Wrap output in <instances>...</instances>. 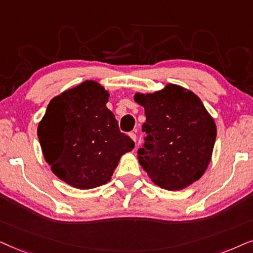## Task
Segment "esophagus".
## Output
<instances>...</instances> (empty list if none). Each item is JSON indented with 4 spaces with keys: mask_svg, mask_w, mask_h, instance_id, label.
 <instances>
[{
    "mask_svg": "<svg viewBox=\"0 0 253 253\" xmlns=\"http://www.w3.org/2000/svg\"><path fill=\"white\" fill-rule=\"evenodd\" d=\"M129 136H130V139H132V140L134 141V142L136 143V134H135V133H130Z\"/></svg>",
    "mask_w": 253,
    "mask_h": 253,
    "instance_id": "obj_1",
    "label": "esophagus"
}]
</instances>
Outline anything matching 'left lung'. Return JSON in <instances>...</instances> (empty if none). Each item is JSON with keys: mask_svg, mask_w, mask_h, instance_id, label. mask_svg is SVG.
I'll return each instance as SVG.
<instances>
[{"mask_svg": "<svg viewBox=\"0 0 253 253\" xmlns=\"http://www.w3.org/2000/svg\"><path fill=\"white\" fill-rule=\"evenodd\" d=\"M144 107L146 142L137 150L140 166L161 188L180 191L199 180L213 154L216 125L191 90L167 84L151 93L135 92Z\"/></svg>", "mask_w": 253, "mask_h": 253, "instance_id": "8db88e82", "label": "left lung"}]
</instances>
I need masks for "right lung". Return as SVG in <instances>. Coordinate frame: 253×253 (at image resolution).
Segmentation results:
<instances>
[{
	"instance_id": "1",
	"label": "right lung",
	"mask_w": 253,
	"mask_h": 253,
	"mask_svg": "<svg viewBox=\"0 0 253 253\" xmlns=\"http://www.w3.org/2000/svg\"><path fill=\"white\" fill-rule=\"evenodd\" d=\"M110 93L96 81L55 96L39 121L43 158L59 179L79 190L106 184L121 156L134 149L106 107Z\"/></svg>"
}]
</instances>
